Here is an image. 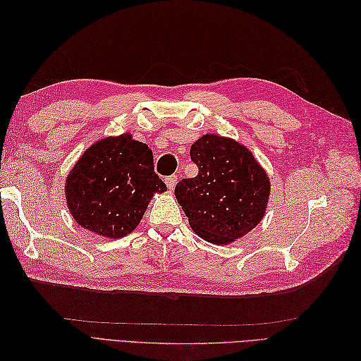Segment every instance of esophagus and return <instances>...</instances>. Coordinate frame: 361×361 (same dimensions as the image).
<instances>
[{
  "instance_id": "34e87169",
  "label": "esophagus",
  "mask_w": 361,
  "mask_h": 361,
  "mask_svg": "<svg viewBox=\"0 0 361 361\" xmlns=\"http://www.w3.org/2000/svg\"><path fill=\"white\" fill-rule=\"evenodd\" d=\"M176 183H178V178H176V176H169V178L166 179V185H167V188H169L170 191L174 190V187H176Z\"/></svg>"
}]
</instances>
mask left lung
Listing matches in <instances>:
<instances>
[{
  "mask_svg": "<svg viewBox=\"0 0 361 361\" xmlns=\"http://www.w3.org/2000/svg\"><path fill=\"white\" fill-rule=\"evenodd\" d=\"M195 178L182 179L174 195L192 231L204 241L228 245L265 216L271 182L247 146L228 137L206 134L190 149Z\"/></svg>",
  "mask_w": 361,
  "mask_h": 361,
  "instance_id": "8db88e82",
  "label": "left lung"
}]
</instances>
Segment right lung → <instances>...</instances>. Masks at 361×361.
I'll return each instance as SVG.
<instances>
[{
    "mask_svg": "<svg viewBox=\"0 0 361 361\" xmlns=\"http://www.w3.org/2000/svg\"><path fill=\"white\" fill-rule=\"evenodd\" d=\"M167 191L147 145L129 133L94 141L64 182V195L76 224L108 239L135 231L150 199Z\"/></svg>",
    "mask_w": 361,
    "mask_h": 361,
    "instance_id": "1",
    "label": "right lung"
}]
</instances>
